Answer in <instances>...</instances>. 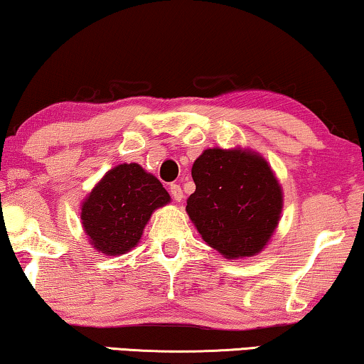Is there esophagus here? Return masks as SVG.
<instances>
[{
	"label": "esophagus",
	"instance_id": "1",
	"mask_svg": "<svg viewBox=\"0 0 364 364\" xmlns=\"http://www.w3.org/2000/svg\"><path fill=\"white\" fill-rule=\"evenodd\" d=\"M170 193H171V198L175 199L176 203H181V200H183V189H181L180 184H171Z\"/></svg>",
	"mask_w": 364,
	"mask_h": 364
}]
</instances>
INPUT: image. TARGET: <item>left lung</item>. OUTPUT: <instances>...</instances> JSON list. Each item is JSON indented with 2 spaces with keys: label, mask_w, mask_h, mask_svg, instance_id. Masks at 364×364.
<instances>
[{
  "label": "left lung",
  "mask_w": 364,
  "mask_h": 364,
  "mask_svg": "<svg viewBox=\"0 0 364 364\" xmlns=\"http://www.w3.org/2000/svg\"><path fill=\"white\" fill-rule=\"evenodd\" d=\"M191 175L196 191L186 213L203 240L225 258L262 252L283 210V191L268 161L252 150L208 149Z\"/></svg>",
  "instance_id": "obj_1"
}]
</instances>
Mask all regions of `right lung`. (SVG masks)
I'll list each match as a JSON object with an SVG mask.
<instances>
[{"mask_svg": "<svg viewBox=\"0 0 364 364\" xmlns=\"http://www.w3.org/2000/svg\"><path fill=\"white\" fill-rule=\"evenodd\" d=\"M170 194L137 164L114 166L81 204V224L97 252L117 257L137 245L151 213Z\"/></svg>", "mask_w": 364, "mask_h": 364, "instance_id": "add662e5", "label": "right lung"}]
</instances>
